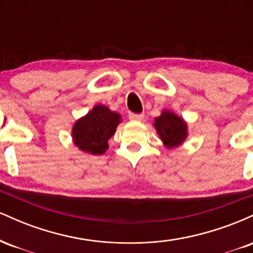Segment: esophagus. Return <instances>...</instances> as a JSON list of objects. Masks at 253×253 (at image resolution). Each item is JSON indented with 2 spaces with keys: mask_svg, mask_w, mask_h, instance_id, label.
<instances>
[{
  "mask_svg": "<svg viewBox=\"0 0 253 253\" xmlns=\"http://www.w3.org/2000/svg\"><path fill=\"white\" fill-rule=\"evenodd\" d=\"M129 119L133 121H141L144 119V114H135V113H130Z\"/></svg>",
  "mask_w": 253,
  "mask_h": 253,
  "instance_id": "obj_1",
  "label": "esophagus"
}]
</instances>
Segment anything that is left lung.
<instances>
[{"label":"left lung","mask_w":253,"mask_h":253,"mask_svg":"<svg viewBox=\"0 0 253 253\" xmlns=\"http://www.w3.org/2000/svg\"><path fill=\"white\" fill-rule=\"evenodd\" d=\"M155 127L168 147L177 146L187 138V124L171 112H163L157 118Z\"/></svg>","instance_id":"left-lung-1"}]
</instances>
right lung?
Masks as SVG:
<instances>
[{"label":"right lung","mask_w":253,"mask_h":253,"mask_svg":"<svg viewBox=\"0 0 253 253\" xmlns=\"http://www.w3.org/2000/svg\"><path fill=\"white\" fill-rule=\"evenodd\" d=\"M120 123V115L98 104L72 128L75 145L91 155H102L108 149L109 138Z\"/></svg>","instance_id":"right-lung-1"}]
</instances>
